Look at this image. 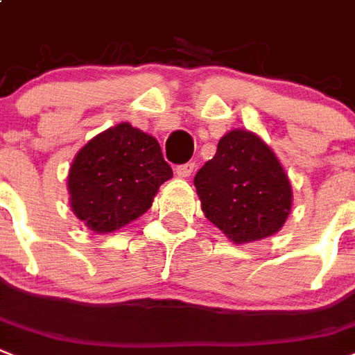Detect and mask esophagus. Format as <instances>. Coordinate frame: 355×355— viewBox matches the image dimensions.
Wrapping results in <instances>:
<instances>
[{
    "mask_svg": "<svg viewBox=\"0 0 355 355\" xmlns=\"http://www.w3.org/2000/svg\"><path fill=\"white\" fill-rule=\"evenodd\" d=\"M193 169H195V164L186 162V164H180V166H177V168H175V173H177L178 177L187 178L193 173Z\"/></svg>",
    "mask_w": 355,
    "mask_h": 355,
    "instance_id": "34e87169",
    "label": "esophagus"
}]
</instances>
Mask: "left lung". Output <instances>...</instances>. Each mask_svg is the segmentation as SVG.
I'll return each mask as SVG.
<instances>
[{
  "label": "left lung",
  "instance_id": "obj_1",
  "mask_svg": "<svg viewBox=\"0 0 355 355\" xmlns=\"http://www.w3.org/2000/svg\"><path fill=\"white\" fill-rule=\"evenodd\" d=\"M193 182L204 215L237 244L277 233L292 207V186L277 157L243 129L218 140Z\"/></svg>",
  "mask_w": 355,
  "mask_h": 355
}]
</instances>
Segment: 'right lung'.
I'll return each instance as SVG.
<instances>
[{
    "label": "right lung",
    "mask_w": 355,
    "mask_h": 355,
    "mask_svg": "<svg viewBox=\"0 0 355 355\" xmlns=\"http://www.w3.org/2000/svg\"><path fill=\"white\" fill-rule=\"evenodd\" d=\"M173 177L153 137L128 122L89 140L69 169L71 206L98 233H111L151 207L160 184Z\"/></svg>",
    "instance_id": "1"
}]
</instances>
